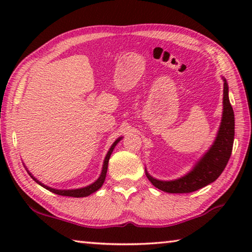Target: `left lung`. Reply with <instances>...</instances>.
I'll return each mask as SVG.
<instances>
[{
  "instance_id": "obj_1",
  "label": "left lung",
  "mask_w": 252,
  "mask_h": 252,
  "mask_svg": "<svg viewBox=\"0 0 252 252\" xmlns=\"http://www.w3.org/2000/svg\"><path fill=\"white\" fill-rule=\"evenodd\" d=\"M223 80V111L222 119L216 140L209 150L200 158L191 171L176 180H158L149 174L146 176L153 186L169 193H189L210 185L217 179L227 165L232 152L234 139V114L229 101V87L227 80Z\"/></svg>"
}]
</instances>
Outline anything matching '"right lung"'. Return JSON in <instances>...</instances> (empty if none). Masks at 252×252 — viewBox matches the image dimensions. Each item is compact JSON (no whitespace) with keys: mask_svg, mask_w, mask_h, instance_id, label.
<instances>
[{"mask_svg":"<svg viewBox=\"0 0 252 252\" xmlns=\"http://www.w3.org/2000/svg\"><path fill=\"white\" fill-rule=\"evenodd\" d=\"M121 139H122V136H120V138H118V139L116 140V141L113 142L112 146H111V148L109 149V151H108V153H106V156H105V158H104V161H103V167H102V171H101L100 177L97 178L94 182L91 183V185L87 186V187L79 188V189H71V190H70V189H69V190H59V189H54V188H51V187H48V186L43 185V183H42L41 181L37 180L36 178H34V177L32 176V173L30 172V171H28V169H27V171H28V173L30 174V177H31L34 181H35L36 183H39V185H40L41 187L45 188L46 190H49V191H51V192H53V193H55V194H59V195H65V197H74V198H83V197H88V195H90V194H92V193H94L95 191L99 190L100 188L102 187V185H103V182H104V180H105L106 171H108L109 159H110L111 155H112V152H113V150H114V148H116V146H117V144L119 143V141H121Z\"/></svg>","mask_w":252,"mask_h":252,"instance_id":"right-lung-1","label":"right lung"}]
</instances>
